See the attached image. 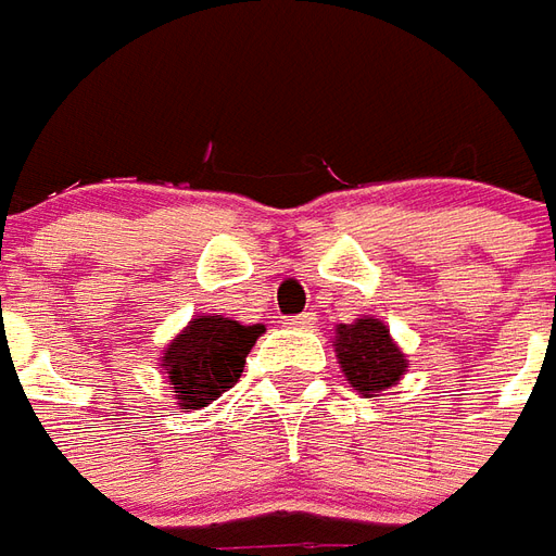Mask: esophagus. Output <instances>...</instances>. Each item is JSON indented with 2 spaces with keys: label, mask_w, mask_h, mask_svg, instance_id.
Returning a JSON list of instances; mask_svg holds the SVG:
<instances>
[{
  "label": "esophagus",
  "mask_w": 556,
  "mask_h": 556,
  "mask_svg": "<svg viewBox=\"0 0 556 556\" xmlns=\"http://www.w3.org/2000/svg\"><path fill=\"white\" fill-rule=\"evenodd\" d=\"M287 326H290V329H314V326H317V311L314 308L302 311V314H296V317H290Z\"/></svg>",
  "instance_id": "esophagus-1"
}]
</instances>
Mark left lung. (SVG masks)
Instances as JSON below:
<instances>
[{
	"mask_svg": "<svg viewBox=\"0 0 556 556\" xmlns=\"http://www.w3.org/2000/svg\"><path fill=\"white\" fill-rule=\"evenodd\" d=\"M334 353H338L341 371L348 374L353 389H359L362 395L368 397L386 392L389 386L401 380V374L407 371L404 353L395 348L383 323L374 317L341 323L334 329Z\"/></svg>",
	"mask_w": 556,
	"mask_h": 556,
	"instance_id": "obj_1",
	"label": "left lung"
}]
</instances>
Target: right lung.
<instances>
[{
    "mask_svg": "<svg viewBox=\"0 0 556 556\" xmlns=\"http://www.w3.org/2000/svg\"><path fill=\"white\" fill-rule=\"evenodd\" d=\"M260 332V323L242 326L222 314L188 323V329L161 356L164 374L170 377V389L179 392L182 410L206 407L208 401L233 389Z\"/></svg>",
    "mask_w": 556,
    "mask_h": 556,
    "instance_id": "obj_1",
    "label": "right lung"
}]
</instances>
